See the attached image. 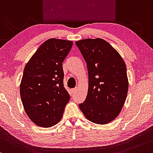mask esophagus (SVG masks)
<instances>
[{"label":"esophagus","instance_id":"esophagus-1","mask_svg":"<svg viewBox=\"0 0 153 153\" xmlns=\"http://www.w3.org/2000/svg\"><path fill=\"white\" fill-rule=\"evenodd\" d=\"M76 90H77L76 88H74V89H72V90H71V91H72V93H75V92H76Z\"/></svg>","mask_w":153,"mask_h":153}]
</instances>
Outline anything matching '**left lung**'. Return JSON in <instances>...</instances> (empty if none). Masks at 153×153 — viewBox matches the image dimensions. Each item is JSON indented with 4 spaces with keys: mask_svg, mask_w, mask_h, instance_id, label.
<instances>
[{
    "mask_svg": "<svg viewBox=\"0 0 153 153\" xmlns=\"http://www.w3.org/2000/svg\"><path fill=\"white\" fill-rule=\"evenodd\" d=\"M87 63L89 88L79 107L85 117L97 124L114 120L121 112L128 83L123 58L108 42L100 38L76 42Z\"/></svg>",
    "mask_w": 153,
    "mask_h": 153,
    "instance_id": "1",
    "label": "left lung"
}]
</instances>
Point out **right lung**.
<instances>
[{
  "label": "right lung",
  "mask_w": 153,
  "mask_h": 153,
  "mask_svg": "<svg viewBox=\"0 0 153 153\" xmlns=\"http://www.w3.org/2000/svg\"><path fill=\"white\" fill-rule=\"evenodd\" d=\"M72 45V41L48 39L24 69L20 85L22 104L31 121L41 127L59 122L70 99L63 86V62Z\"/></svg>",
  "instance_id": "add662e5"
}]
</instances>
